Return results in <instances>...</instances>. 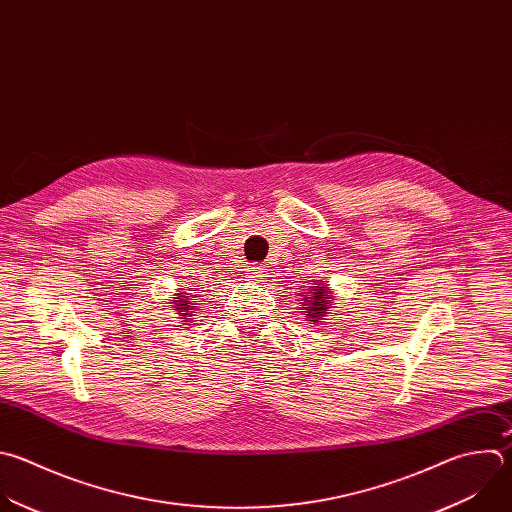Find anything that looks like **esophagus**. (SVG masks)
<instances>
[{
	"label": "esophagus",
	"mask_w": 512,
	"mask_h": 512,
	"mask_svg": "<svg viewBox=\"0 0 512 512\" xmlns=\"http://www.w3.org/2000/svg\"><path fill=\"white\" fill-rule=\"evenodd\" d=\"M249 275H251L255 281H261L263 277H267V271H265V267H261V265H251V267H249Z\"/></svg>",
	"instance_id": "esophagus-1"
}]
</instances>
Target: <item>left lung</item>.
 Segmentation results:
<instances>
[{
	"instance_id": "8db88e82",
	"label": "left lung",
	"mask_w": 512,
	"mask_h": 512,
	"mask_svg": "<svg viewBox=\"0 0 512 512\" xmlns=\"http://www.w3.org/2000/svg\"><path fill=\"white\" fill-rule=\"evenodd\" d=\"M301 301L307 305V307H305L307 321L317 323L319 319H323V317L327 315L329 305H331V295L327 293V287L315 283V285L309 289V293L301 297Z\"/></svg>"
}]
</instances>
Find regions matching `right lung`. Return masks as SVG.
I'll return each mask as SVG.
<instances>
[{
  "instance_id": "1",
  "label": "right lung",
  "mask_w": 512,
  "mask_h": 512,
  "mask_svg": "<svg viewBox=\"0 0 512 512\" xmlns=\"http://www.w3.org/2000/svg\"><path fill=\"white\" fill-rule=\"evenodd\" d=\"M189 295V293H187ZM185 295L183 293H179L177 297H175V305H177V309H181V311H189L191 309V303L187 301V299H183ZM185 317L183 319H187V317H191V313H183Z\"/></svg>"
}]
</instances>
